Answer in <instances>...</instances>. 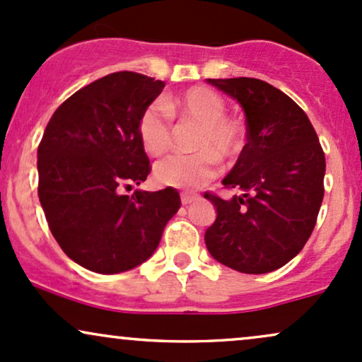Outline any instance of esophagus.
<instances>
[{"mask_svg": "<svg viewBox=\"0 0 362 362\" xmlns=\"http://www.w3.org/2000/svg\"><path fill=\"white\" fill-rule=\"evenodd\" d=\"M180 199H182V204H192L194 201H197L199 199V194H194V192H182L180 194Z\"/></svg>", "mask_w": 362, "mask_h": 362, "instance_id": "obj_1", "label": "esophagus"}]
</instances>
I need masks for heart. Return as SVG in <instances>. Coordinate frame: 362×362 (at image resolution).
Returning a JSON list of instances; mask_svg holds the SVG:
<instances>
[{"label":"heart","instance_id":"heart-1","mask_svg":"<svg viewBox=\"0 0 362 362\" xmlns=\"http://www.w3.org/2000/svg\"><path fill=\"white\" fill-rule=\"evenodd\" d=\"M224 100L206 86H194L165 103H149L141 112L138 134L149 155H163L172 141L170 115L199 124L192 143L194 153H177L158 161L155 178L161 185L195 189L216 175L218 160H231L243 148V127L226 117Z\"/></svg>","mask_w":362,"mask_h":362}]
</instances>
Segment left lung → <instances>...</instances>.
<instances>
[{
    "label": "left lung",
    "mask_w": 362,
    "mask_h": 362,
    "mask_svg": "<svg viewBox=\"0 0 362 362\" xmlns=\"http://www.w3.org/2000/svg\"><path fill=\"white\" fill-rule=\"evenodd\" d=\"M207 83L242 105L247 144L223 178L242 195L204 194L218 213L206 247L233 271L272 272L303 250L317 224L325 155L308 115L276 86L257 78Z\"/></svg>",
    "instance_id": "left-lung-1"
}]
</instances>
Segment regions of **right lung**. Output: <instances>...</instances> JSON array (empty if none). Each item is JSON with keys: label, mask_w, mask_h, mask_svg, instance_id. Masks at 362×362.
<instances>
[{"label": "right lung", "mask_w": 362, "mask_h": 362, "mask_svg": "<svg viewBox=\"0 0 362 362\" xmlns=\"http://www.w3.org/2000/svg\"><path fill=\"white\" fill-rule=\"evenodd\" d=\"M165 83L132 71L107 74L54 112L37 149L39 201L62 252L97 274L131 271L156 250L180 195L132 189L149 160L139 115Z\"/></svg>", "instance_id": "obj_1"}]
</instances>
